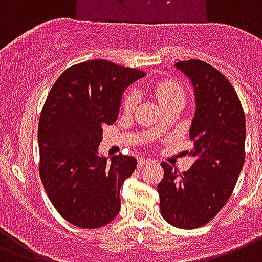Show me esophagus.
<instances>
[{
    "label": "esophagus",
    "mask_w": 262,
    "mask_h": 262,
    "mask_svg": "<svg viewBox=\"0 0 262 262\" xmlns=\"http://www.w3.org/2000/svg\"><path fill=\"white\" fill-rule=\"evenodd\" d=\"M149 163H151V160H150V159H145V157H142V159L138 160V167H139V168L145 167L146 164H149Z\"/></svg>",
    "instance_id": "34e87169"
}]
</instances>
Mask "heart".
<instances>
[{"mask_svg":"<svg viewBox=\"0 0 262 262\" xmlns=\"http://www.w3.org/2000/svg\"><path fill=\"white\" fill-rule=\"evenodd\" d=\"M153 93L156 98L159 99V102L161 103V106H165L175 101H184V90L179 83L173 80H163V82L156 83L153 87ZM138 101H139L138 91L128 90L123 97V108L125 111H133L137 106Z\"/></svg>","mask_w":262,"mask_h":262,"instance_id":"1","label":"heart"}]
</instances>
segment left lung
Wrapping results in <instances>:
<instances>
[{"mask_svg": "<svg viewBox=\"0 0 262 262\" xmlns=\"http://www.w3.org/2000/svg\"><path fill=\"white\" fill-rule=\"evenodd\" d=\"M195 93V115L190 127L195 161L180 173L163 163L157 186L161 216L171 226L194 230L222 210L234 191L245 161L246 120L242 103L228 79L201 60L176 62Z\"/></svg>", "mask_w": 262, "mask_h": 262, "instance_id": "left-lung-1", "label": "left lung"}]
</instances>
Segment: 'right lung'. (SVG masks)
I'll return each mask as SVG.
<instances>
[{
	"label": "right lung",
	"mask_w": 262,
	"mask_h": 262,
	"mask_svg": "<svg viewBox=\"0 0 262 262\" xmlns=\"http://www.w3.org/2000/svg\"><path fill=\"white\" fill-rule=\"evenodd\" d=\"M145 76L108 60L67 68L49 91L38 125L39 175L49 200L79 228L106 226L120 212V188L137 168L131 156H98L102 127L119 115L123 91Z\"/></svg>",
	"instance_id": "add662e5"
}]
</instances>
